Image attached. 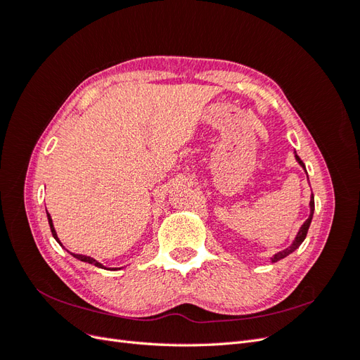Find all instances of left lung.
<instances>
[{"mask_svg": "<svg viewBox=\"0 0 360 360\" xmlns=\"http://www.w3.org/2000/svg\"><path fill=\"white\" fill-rule=\"evenodd\" d=\"M294 158H296V160L299 162V165L307 171V168H304V163L300 160V158L297 156V153L296 151H294ZM309 180V179H308ZM309 216H308V219L303 222V225L300 226V230H299V233H297V236H296V238H294L292 240V243L288 246V248H285L284 250H281V252H278V254H275L274 257L270 258V261L271 263H276V261H279V259H282V258H285L287 255H290L291 252H294V250H296L302 243H303V240H304V237H307V234H308V230H309V225H311V221H312V216H314V195H311V201H309Z\"/></svg>", "mask_w": 360, "mask_h": 360, "instance_id": "left-lung-1", "label": "left lung"}]
</instances>
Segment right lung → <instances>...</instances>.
<instances>
[{"label": "right lung", "instance_id": "1", "mask_svg": "<svg viewBox=\"0 0 360 360\" xmlns=\"http://www.w3.org/2000/svg\"><path fill=\"white\" fill-rule=\"evenodd\" d=\"M46 216H48V222H49V226H51V231H52V236H53V238H56V240L60 243V240H58V236H57V231H56V228H53V224H52V217H51V214L46 212ZM61 245V243H60ZM69 252V250H68ZM70 255H73L76 259H81V261H84V263H89V264H94L96 267H101V269H108V267H105L102 263H99V261L97 259H94V258H91V257H89V255H81V254H72L70 252ZM108 270H120V269H117V267H110Z\"/></svg>", "mask_w": 360, "mask_h": 360}]
</instances>
